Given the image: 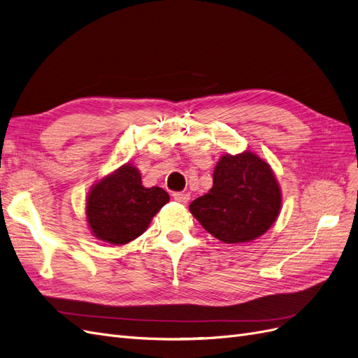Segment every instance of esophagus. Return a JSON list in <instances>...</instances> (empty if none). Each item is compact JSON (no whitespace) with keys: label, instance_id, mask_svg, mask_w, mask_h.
<instances>
[{"label":"esophagus","instance_id":"1","mask_svg":"<svg viewBox=\"0 0 358 358\" xmlns=\"http://www.w3.org/2000/svg\"><path fill=\"white\" fill-rule=\"evenodd\" d=\"M173 199L182 204H187L189 201V194L188 192H173Z\"/></svg>","mask_w":358,"mask_h":358}]
</instances>
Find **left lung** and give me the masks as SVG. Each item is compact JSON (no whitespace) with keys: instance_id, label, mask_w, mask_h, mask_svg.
<instances>
[{"instance_id":"8db88e82","label":"left lung","mask_w":358,"mask_h":358,"mask_svg":"<svg viewBox=\"0 0 358 358\" xmlns=\"http://www.w3.org/2000/svg\"><path fill=\"white\" fill-rule=\"evenodd\" d=\"M282 192L264 159L245 150L216 162L213 185L189 210L203 229L224 243L252 242L275 224Z\"/></svg>"}]
</instances>
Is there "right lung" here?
Listing matches in <instances>:
<instances>
[{"mask_svg": "<svg viewBox=\"0 0 358 358\" xmlns=\"http://www.w3.org/2000/svg\"><path fill=\"white\" fill-rule=\"evenodd\" d=\"M170 196L142 185L133 164H124L94 183L86 197V221L92 234L106 243L125 245L143 234Z\"/></svg>", "mask_w": 358, "mask_h": 358, "instance_id": "obj_1", "label": "right lung"}]
</instances>
